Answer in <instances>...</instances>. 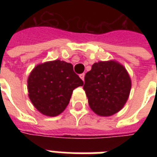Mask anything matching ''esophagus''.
I'll use <instances>...</instances> for the list:
<instances>
[{
  "label": "esophagus",
  "mask_w": 157,
  "mask_h": 157,
  "mask_svg": "<svg viewBox=\"0 0 157 157\" xmlns=\"http://www.w3.org/2000/svg\"><path fill=\"white\" fill-rule=\"evenodd\" d=\"M80 77H81V79H82V81H84V78H85V73H82L80 75Z\"/></svg>",
  "instance_id": "34e87169"
}]
</instances>
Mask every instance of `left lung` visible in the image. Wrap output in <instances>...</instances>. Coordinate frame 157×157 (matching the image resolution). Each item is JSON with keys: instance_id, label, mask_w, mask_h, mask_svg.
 Listing matches in <instances>:
<instances>
[{"instance_id": "obj_1", "label": "left lung", "mask_w": 157, "mask_h": 157, "mask_svg": "<svg viewBox=\"0 0 157 157\" xmlns=\"http://www.w3.org/2000/svg\"><path fill=\"white\" fill-rule=\"evenodd\" d=\"M131 81L124 67L115 61L98 62L85 76L83 89L96 114L109 117L124 107Z\"/></svg>"}]
</instances>
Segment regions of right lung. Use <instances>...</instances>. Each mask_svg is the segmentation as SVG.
Segmentation results:
<instances>
[{"label":"right lung","mask_w":157,"mask_h":157,"mask_svg":"<svg viewBox=\"0 0 157 157\" xmlns=\"http://www.w3.org/2000/svg\"><path fill=\"white\" fill-rule=\"evenodd\" d=\"M84 85L72 64L54 60L39 64L28 79V96L42 114L55 117L64 111L74 89Z\"/></svg>","instance_id":"1"}]
</instances>
